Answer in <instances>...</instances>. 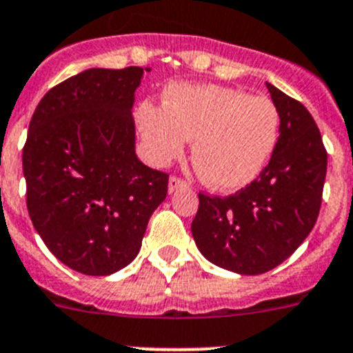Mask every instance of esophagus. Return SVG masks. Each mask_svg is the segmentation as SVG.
Here are the masks:
<instances>
[{
  "label": "esophagus",
  "instance_id": "34e87169",
  "mask_svg": "<svg viewBox=\"0 0 353 353\" xmlns=\"http://www.w3.org/2000/svg\"><path fill=\"white\" fill-rule=\"evenodd\" d=\"M185 188H188L186 181L179 179V177H170V179H168V192H170V194H174V192H177V190H185Z\"/></svg>",
  "mask_w": 353,
  "mask_h": 353
}]
</instances>
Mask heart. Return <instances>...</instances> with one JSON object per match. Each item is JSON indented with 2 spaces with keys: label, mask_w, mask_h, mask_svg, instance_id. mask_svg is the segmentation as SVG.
Masks as SVG:
<instances>
[{
  "label": "heart",
  "mask_w": 353,
  "mask_h": 353,
  "mask_svg": "<svg viewBox=\"0 0 353 353\" xmlns=\"http://www.w3.org/2000/svg\"><path fill=\"white\" fill-rule=\"evenodd\" d=\"M137 124L152 165H170L195 139L192 156L202 181L220 192H234L268 165L281 115L268 97L219 85L176 83L165 92V104H139Z\"/></svg>",
  "instance_id": "1"
}]
</instances>
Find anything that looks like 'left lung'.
<instances>
[{
    "mask_svg": "<svg viewBox=\"0 0 353 353\" xmlns=\"http://www.w3.org/2000/svg\"><path fill=\"white\" fill-rule=\"evenodd\" d=\"M281 115L275 151L259 177L231 197L199 194L192 234L213 265L259 275L286 261L312 231L320 213L327 151L304 104L272 83Z\"/></svg>",
    "mask_w": 353,
    "mask_h": 353,
    "instance_id": "1",
    "label": "left lung"
}]
</instances>
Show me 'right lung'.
I'll use <instances>...</instances> for the list:
<instances>
[{
	"label": "right lung",
	"instance_id": "add662e5",
	"mask_svg": "<svg viewBox=\"0 0 353 353\" xmlns=\"http://www.w3.org/2000/svg\"><path fill=\"white\" fill-rule=\"evenodd\" d=\"M149 67L87 69L41 99L23 149L26 206L54 257L85 275L133 261L168 176L134 151V92Z\"/></svg>",
	"mask_w": 353,
	"mask_h": 353
}]
</instances>
